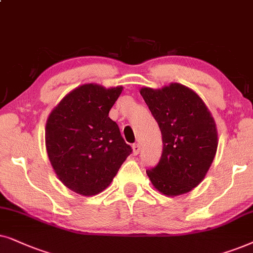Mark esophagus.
<instances>
[{"label": "esophagus", "mask_w": 253, "mask_h": 253, "mask_svg": "<svg viewBox=\"0 0 253 253\" xmlns=\"http://www.w3.org/2000/svg\"><path fill=\"white\" fill-rule=\"evenodd\" d=\"M140 149H141V147H140L139 143H134L133 144V154L134 155L139 154L140 153Z\"/></svg>", "instance_id": "34e87169"}]
</instances>
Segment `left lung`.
I'll use <instances>...</instances> for the list:
<instances>
[{"mask_svg":"<svg viewBox=\"0 0 253 253\" xmlns=\"http://www.w3.org/2000/svg\"><path fill=\"white\" fill-rule=\"evenodd\" d=\"M141 96L157 121L163 151L147 170L151 183L166 195L187 193L206 176L217 149L213 117L203 99L178 83L162 89L142 87Z\"/></svg>","mask_w":253,"mask_h":253,"instance_id":"8db88e82","label":"left lung"}]
</instances>
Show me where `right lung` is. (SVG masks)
Listing matches in <instances>:
<instances>
[{
    "instance_id": "add662e5",
    "label": "right lung",
    "mask_w": 253,
    "mask_h": 253,
    "mask_svg": "<svg viewBox=\"0 0 253 253\" xmlns=\"http://www.w3.org/2000/svg\"><path fill=\"white\" fill-rule=\"evenodd\" d=\"M123 86L84 84L68 93L49 114L46 149L59 179L81 195L109 186L132 148L109 112Z\"/></svg>"
}]
</instances>
